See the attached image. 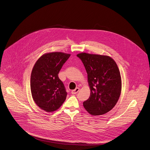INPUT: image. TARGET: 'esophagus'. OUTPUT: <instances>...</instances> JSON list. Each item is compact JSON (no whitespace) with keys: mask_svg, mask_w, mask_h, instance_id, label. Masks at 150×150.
Listing matches in <instances>:
<instances>
[{"mask_svg":"<svg viewBox=\"0 0 150 150\" xmlns=\"http://www.w3.org/2000/svg\"><path fill=\"white\" fill-rule=\"evenodd\" d=\"M79 88H78V87H76L75 90H73L71 93H72V94H76V93L79 91Z\"/></svg>","mask_w":150,"mask_h":150,"instance_id":"obj_1","label":"esophagus"}]
</instances>
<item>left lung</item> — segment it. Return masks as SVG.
Wrapping results in <instances>:
<instances>
[{"instance_id":"obj_1","label":"left lung","mask_w":150,"mask_h":150,"mask_svg":"<svg viewBox=\"0 0 150 150\" xmlns=\"http://www.w3.org/2000/svg\"><path fill=\"white\" fill-rule=\"evenodd\" d=\"M86 68L90 88L89 98L83 102L92 115H103L115 106L121 91L120 72L115 62L108 56L82 52L77 54Z\"/></svg>"}]
</instances>
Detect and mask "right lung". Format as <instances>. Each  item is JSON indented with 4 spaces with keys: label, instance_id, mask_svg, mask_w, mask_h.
Returning <instances> with one entry per match:
<instances>
[{
    "label": "right lung",
    "instance_id": "right-lung-1",
    "mask_svg": "<svg viewBox=\"0 0 150 150\" xmlns=\"http://www.w3.org/2000/svg\"><path fill=\"white\" fill-rule=\"evenodd\" d=\"M71 54L61 52L44 54L35 63L31 74L30 89L36 104L51 112L62 106L67 92L58 74Z\"/></svg>",
    "mask_w": 150,
    "mask_h": 150
}]
</instances>
